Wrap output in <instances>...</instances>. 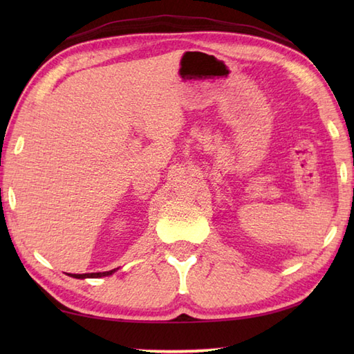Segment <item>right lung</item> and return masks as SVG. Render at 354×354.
<instances>
[{"label": "right lung", "instance_id": "add662e5", "mask_svg": "<svg viewBox=\"0 0 354 354\" xmlns=\"http://www.w3.org/2000/svg\"><path fill=\"white\" fill-rule=\"evenodd\" d=\"M118 269V268H117ZM117 269L106 270V272H91V274H68L73 278H80V280H85V278H100V277H108L115 272Z\"/></svg>", "mask_w": 354, "mask_h": 354}]
</instances>
